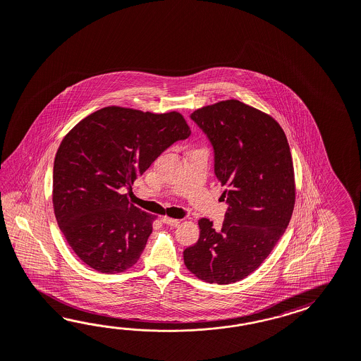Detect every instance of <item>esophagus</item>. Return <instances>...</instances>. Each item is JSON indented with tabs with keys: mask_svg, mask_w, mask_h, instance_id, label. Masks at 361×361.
<instances>
[{
	"mask_svg": "<svg viewBox=\"0 0 361 361\" xmlns=\"http://www.w3.org/2000/svg\"><path fill=\"white\" fill-rule=\"evenodd\" d=\"M161 221H163L164 224L169 226V227H177V226L180 224V220L173 219V218H169V216H163Z\"/></svg>",
	"mask_w": 361,
	"mask_h": 361,
	"instance_id": "34e87169",
	"label": "esophagus"
}]
</instances>
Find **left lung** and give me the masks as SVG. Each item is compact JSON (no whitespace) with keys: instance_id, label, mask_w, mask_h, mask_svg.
I'll use <instances>...</instances> for the list:
<instances>
[{"instance_id":"8db88e82","label":"left lung","mask_w":361,"mask_h":361,"mask_svg":"<svg viewBox=\"0 0 361 361\" xmlns=\"http://www.w3.org/2000/svg\"><path fill=\"white\" fill-rule=\"evenodd\" d=\"M190 117L214 146L228 210L216 231L198 220L200 238L185 249L184 264L201 281L229 284L261 266L290 223L296 198L290 145L275 118L236 99Z\"/></svg>"}]
</instances>
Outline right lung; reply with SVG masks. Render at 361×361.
<instances>
[{
  "mask_svg": "<svg viewBox=\"0 0 361 361\" xmlns=\"http://www.w3.org/2000/svg\"><path fill=\"white\" fill-rule=\"evenodd\" d=\"M190 133L176 111L111 106L63 137L53 166V210L80 261L103 274L123 273L138 262L157 215L129 202L123 190Z\"/></svg>",
  "mask_w": 361,
  "mask_h": 361,
  "instance_id": "obj_1",
  "label": "right lung"
}]
</instances>
